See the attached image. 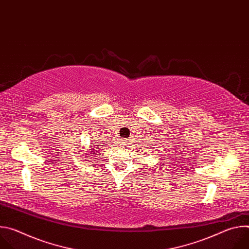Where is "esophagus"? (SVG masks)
I'll return each mask as SVG.
<instances>
[{
  "label": "esophagus",
  "instance_id": "esophagus-1",
  "mask_svg": "<svg viewBox=\"0 0 249 249\" xmlns=\"http://www.w3.org/2000/svg\"><path fill=\"white\" fill-rule=\"evenodd\" d=\"M123 145H124V146H126V145H127V143H126V142H125V141L123 142Z\"/></svg>",
  "mask_w": 249,
  "mask_h": 249
}]
</instances>
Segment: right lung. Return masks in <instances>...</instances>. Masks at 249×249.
<instances>
[{
	"mask_svg": "<svg viewBox=\"0 0 249 249\" xmlns=\"http://www.w3.org/2000/svg\"><path fill=\"white\" fill-rule=\"evenodd\" d=\"M100 148H101V147H99L98 144H96V145L90 144V148H89L90 151H89V154H90L91 156H95V154H98V151H99Z\"/></svg>",
	"mask_w": 249,
	"mask_h": 249,
	"instance_id": "add662e5",
	"label": "right lung"
}]
</instances>
